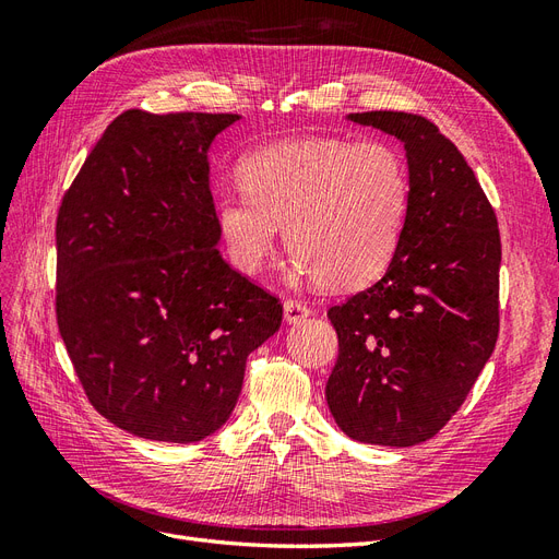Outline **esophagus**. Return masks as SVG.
I'll return each mask as SVG.
<instances>
[{
	"mask_svg": "<svg viewBox=\"0 0 559 559\" xmlns=\"http://www.w3.org/2000/svg\"><path fill=\"white\" fill-rule=\"evenodd\" d=\"M312 310L306 306V302L298 300H284V321L286 324H300L302 319H308Z\"/></svg>",
	"mask_w": 559,
	"mask_h": 559,
	"instance_id": "obj_1",
	"label": "esophagus"
}]
</instances>
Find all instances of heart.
Masks as SVG:
<instances>
[{"mask_svg": "<svg viewBox=\"0 0 559 559\" xmlns=\"http://www.w3.org/2000/svg\"><path fill=\"white\" fill-rule=\"evenodd\" d=\"M247 195L216 205L233 265L257 275L282 240L292 275L349 292L394 261L408 218L411 179L399 151L382 142L298 138L270 144L240 165Z\"/></svg>", "mask_w": 559, "mask_h": 559, "instance_id": "obj_1", "label": "heart"}]
</instances>
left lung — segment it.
<instances>
[{"label": "left lung", "mask_w": 559, "mask_h": 559, "mask_svg": "<svg viewBox=\"0 0 559 559\" xmlns=\"http://www.w3.org/2000/svg\"><path fill=\"white\" fill-rule=\"evenodd\" d=\"M345 118L403 144L411 205L384 275L329 310L341 352L326 401L354 441L408 448L448 425L495 352L497 216L460 148L427 118Z\"/></svg>", "instance_id": "obj_1"}]
</instances>
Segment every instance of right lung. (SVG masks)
<instances>
[{
  "label": "right lung",
  "mask_w": 559,
  "mask_h": 559,
  "mask_svg": "<svg viewBox=\"0 0 559 559\" xmlns=\"http://www.w3.org/2000/svg\"><path fill=\"white\" fill-rule=\"evenodd\" d=\"M240 118L126 111L60 205L64 347L95 411L148 441L222 429L247 357L282 324L277 298L216 249L210 148Z\"/></svg>",
  "instance_id": "obj_1"
}]
</instances>
